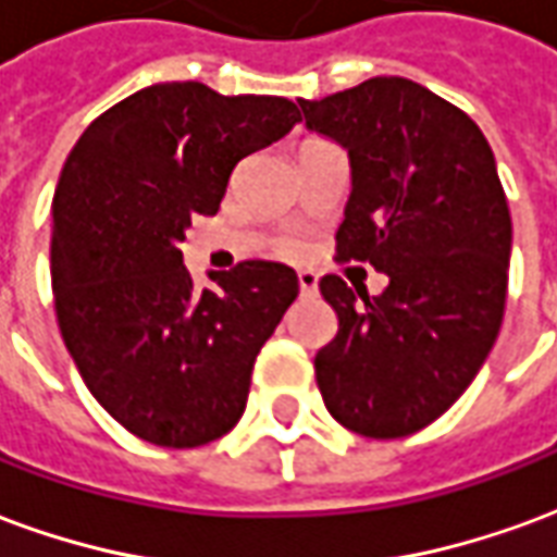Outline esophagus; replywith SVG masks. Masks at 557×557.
Returning <instances> with one entry per match:
<instances>
[{
    "mask_svg": "<svg viewBox=\"0 0 557 557\" xmlns=\"http://www.w3.org/2000/svg\"><path fill=\"white\" fill-rule=\"evenodd\" d=\"M298 286H301V295H315L319 292V277L313 271H298Z\"/></svg>",
    "mask_w": 557,
    "mask_h": 557,
    "instance_id": "1",
    "label": "esophagus"
}]
</instances>
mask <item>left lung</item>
Here are the masks:
<instances>
[{"label":"left lung","mask_w":557,"mask_h":557,"mask_svg":"<svg viewBox=\"0 0 557 557\" xmlns=\"http://www.w3.org/2000/svg\"><path fill=\"white\" fill-rule=\"evenodd\" d=\"M298 103L307 131L349 154L339 256L387 277L373 298L334 274L319 283L339 327L315 355V382L346 430L411 435L466 394L502 327L513 226L492 148L406 77Z\"/></svg>","instance_id":"8db88e82"}]
</instances>
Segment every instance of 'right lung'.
<instances>
[{
  "instance_id": "add662e5",
  "label": "right lung",
  "mask_w": 557,
  "mask_h": 557,
  "mask_svg": "<svg viewBox=\"0 0 557 557\" xmlns=\"http://www.w3.org/2000/svg\"><path fill=\"white\" fill-rule=\"evenodd\" d=\"M298 122L286 98L158 83L95 119L67 154L50 238L55 315L91 397L143 442L199 447L244 414L298 274L247 259L196 289L182 242L194 214H218L238 160Z\"/></svg>"
}]
</instances>
